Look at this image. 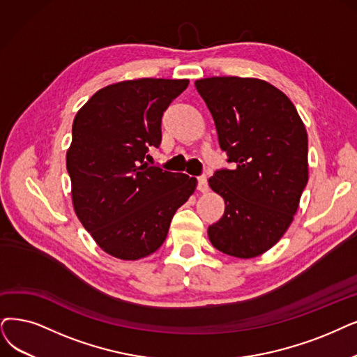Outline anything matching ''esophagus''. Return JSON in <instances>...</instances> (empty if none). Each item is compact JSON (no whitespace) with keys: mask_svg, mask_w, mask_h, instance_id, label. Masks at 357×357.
<instances>
[{"mask_svg":"<svg viewBox=\"0 0 357 357\" xmlns=\"http://www.w3.org/2000/svg\"><path fill=\"white\" fill-rule=\"evenodd\" d=\"M197 189L201 190V192H206L208 190V178H206L205 174L197 177Z\"/></svg>","mask_w":357,"mask_h":357,"instance_id":"obj_1","label":"esophagus"}]
</instances>
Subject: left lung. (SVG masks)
Listing matches in <instances>:
<instances>
[{"instance_id":"left-lung-1","label":"left lung","mask_w":357,"mask_h":357,"mask_svg":"<svg viewBox=\"0 0 357 357\" xmlns=\"http://www.w3.org/2000/svg\"><path fill=\"white\" fill-rule=\"evenodd\" d=\"M195 86L233 164L209 178L225 201L209 240L225 255L253 258L286 233L307 184L305 124L290 99L264 80L208 77Z\"/></svg>"}]
</instances>
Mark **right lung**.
<instances>
[{
  "label": "right lung",
  "instance_id": "right-lung-1",
  "mask_svg": "<svg viewBox=\"0 0 357 357\" xmlns=\"http://www.w3.org/2000/svg\"><path fill=\"white\" fill-rule=\"evenodd\" d=\"M189 80L137 79L98 91L76 114L67 171L76 215L119 259L153 253L196 178L149 165L161 145V121Z\"/></svg>",
  "mask_w": 357,
  "mask_h": 357
}]
</instances>
